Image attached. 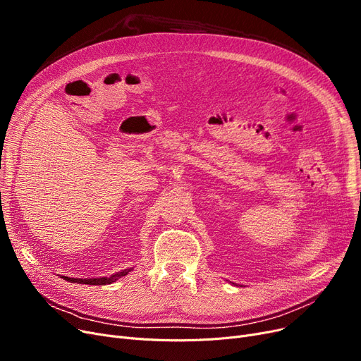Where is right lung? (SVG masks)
Masks as SVG:
<instances>
[{
	"label": "right lung",
	"instance_id": "add662e5",
	"mask_svg": "<svg viewBox=\"0 0 361 361\" xmlns=\"http://www.w3.org/2000/svg\"><path fill=\"white\" fill-rule=\"evenodd\" d=\"M131 269H126L123 272H118L116 275H112L111 278H92V279H80V278H68V276H63L64 279H67L68 282H78V283H87V286H105V283H112L116 282L118 278L127 275Z\"/></svg>",
	"mask_w": 361,
	"mask_h": 361
}]
</instances>
